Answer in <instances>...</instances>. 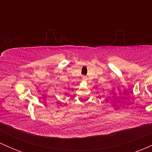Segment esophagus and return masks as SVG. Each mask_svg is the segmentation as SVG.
<instances>
[{
    "mask_svg": "<svg viewBox=\"0 0 152 152\" xmlns=\"http://www.w3.org/2000/svg\"><path fill=\"white\" fill-rule=\"evenodd\" d=\"M82 79H83V81H86L87 80H88V77H87L86 76H82Z\"/></svg>",
    "mask_w": 152,
    "mask_h": 152,
    "instance_id": "1",
    "label": "esophagus"
}]
</instances>
